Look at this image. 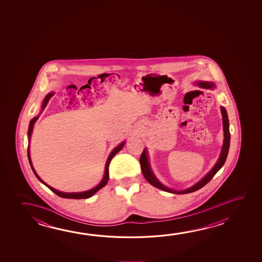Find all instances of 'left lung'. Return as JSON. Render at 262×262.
Listing matches in <instances>:
<instances>
[{
	"label": "left lung",
	"mask_w": 262,
	"mask_h": 262,
	"mask_svg": "<svg viewBox=\"0 0 262 262\" xmlns=\"http://www.w3.org/2000/svg\"><path fill=\"white\" fill-rule=\"evenodd\" d=\"M200 88H205V89H209L213 90L215 88L214 83L207 81H199L194 82ZM221 110V114H222V121H223V130H224V142L220 155H219V160L216 163L214 164V167L211 169L209 172L206 173V176L202 178L201 180L198 182L196 184L192 185L189 188L185 189V190H174V189L169 188L167 186L163 185L158 178L155 176V172H152L151 168H150V160H149V155H148V150L145 148L142 151L141 158H140V163H141V168H142V172L143 176L145 177L146 180L150 183V185H154L157 188L161 189L163 191L168 192V193H176V194H183V193H189L198 191L199 189L202 188L203 186L209 182V181L214 177V174L219 172L221 167L223 166L224 163L227 160V155H228V150H229V145H230V133H229V121H228V117H227V110L225 107H220Z\"/></svg>",
	"instance_id": "8db88e82"
}]
</instances>
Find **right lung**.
Listing matches in <instances>:
<instances>
[{"mask_svg":"<svg viewBox=\"0 0 262 262\" xmlns=\"http://www.w3.org/2000/svg\"><path fill=\"white\" fill-rule=\"evenodd\" d=\"M54 96V93L51 92V93H48L46 97H45V99L43 100V103H42V108H41V112H40V114L42 113V112L43 111V108L46 107L47 106V104H48V100L51 99V97ZM40 114H38L37 116H35V118H33L32 120H31L30 123H29V128H28V133H27V136H28V148H27V156H28V160H29V163H30L31 168H32V170H33V172L35 173V176L37 177V179H38L42 184L46 185L47 187L50 189L52 192H54V193L57 194L58 196H60V198H70V199H86V198H90L94 194V193H97L99 190L104 187L105 185H107V181H108V166H110V163H111V161H112V159L115 156V155L120 151L122 148H123V146L125 145V141L124 142H121L120 143L119 145L116 146L113 150H112V152L110 154L108 155V157L107 159V162H106V164H105V171H104L103 178L101 179L100 181V183H99V185H97V186H95L94 188L90 189V190H88V191H84V192H78V193H64V192H61V191H58V190H56V189L53 188L52 186L50 185H48L47 183H45L40 177H39L38 174L36 173L35 172V168L33 166V163H32V160H31L30 156V140H31V135H32V133H33V129H34V125H35V121L38 120L39 116H40Z\"/></svg>","mask_w":262,"mask_h":262,"instance_id":"obj_1","label":"right lung"}]
</instances>
